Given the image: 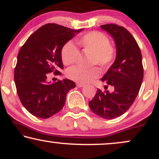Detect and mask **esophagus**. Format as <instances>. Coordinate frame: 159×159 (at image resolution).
Listing matches in <instances>:
<instances>
[{
  "label": "esophagus",
  "mask_w": 159,
  "mask_h": 159,
  "mask_svg": "<svg viewBox=\"0 0 159 159\" xmlns=\"http://www.w3.org/2000/svg\"><path fill=\"white\" fill-rule=\"evenodd\" d=\"M76 86H77L78 87H79V88H81V87H84V84H81V83H77L76 84Z\"/></svg>",
  "instance_id": "obj_1"
}]
</instances>
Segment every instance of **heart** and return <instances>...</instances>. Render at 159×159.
<instances>
[{
	"instance_id": "obj_1",
	"label": "heart",
	"mask_w": 159,
	"mask_h": 159,
	"mask_svg": "<svg viewBox=\"0 0 159 159\" xmlns=\"http://www.w3.org/2000/svg\"><path fill=\"white\" fill-rule=\"evenodd\" d=\"M77 44L87 54H91V63L107 68L112 64L115 58V49L110 45L106 36L100 32H90L78 38ZM78 50L72 42H67L61 50V59L66 66L73 64L78 57ZM67 77L78 83H88L96 78L99 72L96 68L84 69L74 66L68 69Z\"/></svg>"
}]
</instances>
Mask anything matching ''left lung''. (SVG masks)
Segmentation results:
<instances>
[{
	"mask_svg": "<svg viewBox=\"0 0 159 159\" xmlns=\"http://www.w3.org/2000/svg\"><path fill=\"white\" fill-rule=\"evenodd\" d=\"M116 45V59L101 80L114 87L112 93L97 90L89 102L91 111L100 117L112 120L128 111L134 102L143 78L142 55L136 40L125 28L114 24L101 25Z\"/></svg>",
	"mask_w": 159,
	"mask_h": 159,
	"instance_id": "left-lung-1",
	"label": "left lung"
}]
</instances>
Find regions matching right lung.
Returning a JSON list of instances; mask_svg holds the SVG:
<instances>
[{
	"label": "right lung",
	"instance_id": "right-lung-1",
	"mask_svg": "<svg viewBox=\"0 0 159 159\" xmlns=\"http://www.w3.org/2000/svg\"><path fill=\"white\" fill-rule=\"evenodd\" d=\"M82 30L47 24L31 34L20 49L14 72L16 90L23 106L36 117L47 119L59 112L66 94L75 87V82L66 78L48 82L47 74L61 73L63 45Z\"/></svg>",
	"mask_w": 159,
	"mask_h": 159
}]
</instances>
